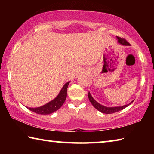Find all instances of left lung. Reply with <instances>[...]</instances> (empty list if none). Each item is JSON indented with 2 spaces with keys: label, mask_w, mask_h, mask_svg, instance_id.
I'll list each match as a JSON object with an SVG mask.
<instances>
[{
  "label": "left lung",
  "mask_w": 154,
  "mask_h": 154,
  "mask_svg": "<svg viewBox=\"0 0 154 154\" xmlns=\"http://www.w3.org/2000/svg\"><path fill=\"white\" fill-rule=\"evenodd\" d=\"M117 39H118V43L119 44H120L122 45H125V46H128L130 45V43H128L127 41L124 39V38H122L120 37H118L117 36ZM88 98H89V100L90 101V103H92V105L94 106V107L97 109L98 111H99L101 113H106V114H111V113H116V112H118L122 110V109H125L128 106L130 105L134 100H132L131 103L129 104H127V105H125L124 106H104L103 105H100V103H98L97 101L94 100L92 95H91L90 92H88Z\"/></svg>",
  "instance_id": "8db88e82"
}]
</instances>
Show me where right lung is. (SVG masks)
Here are the masks:
<instances>
[{"mask_svg": "<svg viewBox=\"0 0 154 154\" xmlns=\"http://www.w3.org/2000/svg\"><path fill=\"white\" fill-rule=\"evenodd\" d=\"M70 82H68L63 85V87L60 91L59 94L56 97L53 99L50 102L48 103L45 105L41 106L36 108H30L27 107L29 110L32 111L35 113L41 115H49L53 113L54 112L56 111L57 110L61 107L63 105L65 100L67 96V88L69 85Z\"/></svg>", "mask_w": 154, "mask_h": 154, "instance_id": "obj_1", "label": "right lung"}]
</instances>
